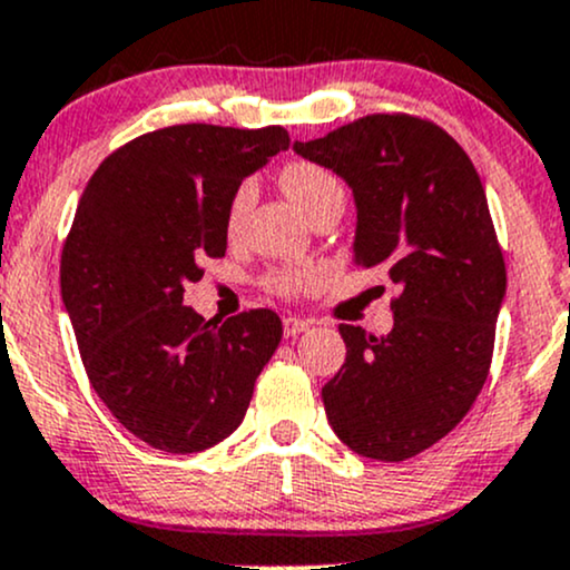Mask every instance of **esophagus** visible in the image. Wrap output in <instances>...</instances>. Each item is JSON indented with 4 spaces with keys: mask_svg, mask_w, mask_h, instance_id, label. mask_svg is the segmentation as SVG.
I'll return each mask as SVG.
<instances>
[{
    "mask_svg": "<svg viewBox=\"0 0 570 570\" xmlns=\"http://www.w3.org/2000/svg\"><path fill=\"white\" fill-rule=\"evenodd\" d=\"M309 328V321H304V317H296V315H287L283 317V334L287 340H293V336L304 334Z\"/></svg>",
    "mask_w": 570,
    "mask_h": 570,
    "instance_id": "34e87169",
    "label": "esophagus"
}]
</instances>
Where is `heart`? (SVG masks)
Segmentation results:
<instances>
[{
	"label": "heart",
	"instance_id": "1",
	"mask_svg": "<svg viewBox=\"0 0 570 570\" xmlns=\"http://www.w3.org/2000/svg\"><path fill=\"white\" fill-rule=\"evenodd\" d=\"M279 181H283L285 193L291 195L293 204L307 214V217L315 209H321L323 204H328V200L342 198V185L336 181V176L332 170L321 168V165L315 163L285 165ZM253 200H255L253 181H242V185L234 189V195H230L228 212H225V225H228L230 234H236V230L242 228L244 217H247V212L253 209ZM307 283H312L309 268H274V272L266 277L268 291L279 293V296H291V293H296L298 287H304Z\"/></svg>",
	"mask_w": 570,
	"mask_h": 570
}]
</instances>
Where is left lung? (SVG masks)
I'll use <instances>...</instances> for the list:
<instances>
[{"mask_svg":"<svg viewBox=\"0 0 570 570\" xmlns=\"http://www.w3.org/2000/svg\"><path fill=\"white\" fill-rule=\"evenodd\" d=\"M293 149L356 198V266L400 287L391 334L342 323L345 364L323 385L336 438L402 462L445 438L487 383L505 261L473 163L443 127L410 114L361 116Z\"/></svg>","mask_w":570,"mask_h":570,"instance_id":"obj_1","label":"left lung"}]
</instances>
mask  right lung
<instances>
[{"label": "right lung", "instance_id": "1", "mask_svg": "<svg viewBox=\"0 0 570 570\" xmlns=\"http://www.w3.org/2000/svg\"><path fill=\"white\" fill-rule=\"evenodd\" d=\"M287 146L277 125L163 127L108 155L78 200L59 266L67 315L97 396L151 449L228 438L283 340L277 312L217 326L185 307V287L225 255L234 189Z\"/></svg>", "mask_w": 570, "mask_h": 570}]
</instances>
